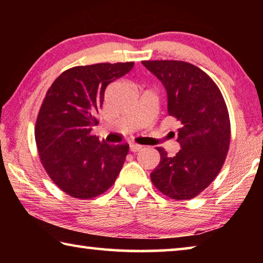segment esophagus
I'll return each instance as SVG.
<instances>
[{
    "label": "esophagus",
    "instance_id": "esophagus-1",
    "mask_svg": "<svg viewBox=\"0 0 263 263\" xmlns=\"http://www.w3.org/2000/svg\"><path fill=\"white\" fill-rule=\"evenodd\" d=\"M142 148L141 145H138V144H135V142H132V144H130V149L131 152L136 153V152H139V151Z\"/></svg>",
    "mask_w": 263,
    "mask_h": 263
}]
</instances>
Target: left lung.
<instances>
[{
    "instance_id": "8db88e82",
    "label": "left lung",
    "mask_w": 263,
    "mask_h": 263,
    "mask_svg": "<svg viewBox=\"0 0 263 263\" xmlns=\"http://www.w3.org/2000/svg\"><path fill=\"white\" fill-rule=\"evenodd\" d=\"M142 65L166 88L168 114L181 125V149L171 158L157 147L161 159L151 181L169 198L191 199L215 181L225 162L231 139L228 106L215 81L197 66L179 60Z\"/></svg>"
}]
</instances>
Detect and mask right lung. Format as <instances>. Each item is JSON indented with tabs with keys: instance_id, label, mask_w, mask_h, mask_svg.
I'll use <instances>...</instances> for the list:
<instances>
[{
	"instance_id": "1",
	"label": "right lung",
	"mask_w": 263,
	"mask_h": 263,
	"mask_svg": "<svg viewBox=\"0 0 263 263\" xmlns=\"http://www.w3.org/2000/svg\"><path fill=\"white\" fill-rule=\"evenodd\" d=\"M135 62L72 67L48 88L37 116L34 138L39 159L58 188L74 198L90 199L112 186L128 144L110 145L91 135L99 124L108 84L124 77Z\"/></svg>"
}]
</instances>
